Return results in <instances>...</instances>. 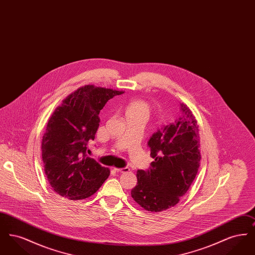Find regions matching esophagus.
<instances>
[{"label": "esophagus", "mask_w": 255, "mask_h": 255, "mask_svg": "<svg viewBox=\"0 0 255 255\" xmlns=\"http://www.w3.org/2000/svg\"><path fill=\"white\" fill-rule=\"evenodd\" d=\"M115 171H117V172H121V173H125V172H129L130 169L128 168V167H123V168H114Z\"/></svg>", "instance_id": "obj_1"}]
</instances>
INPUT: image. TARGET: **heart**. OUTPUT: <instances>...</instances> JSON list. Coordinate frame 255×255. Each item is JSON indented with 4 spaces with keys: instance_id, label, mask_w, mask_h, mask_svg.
Listing matches in <instances>:
<instances>
[{
    "instance_id": "obj_1",
    "label": "heart",
    "mask_w": 255,
    "mask_h": 255,
    "mask_svg": "<svg viewBox=\"0 0 255 255\" xmlns=\"http://www.w3.org/2000/svg\"><path fill=\"white\" fill-rule=\"evenodd\" d=\"M150 115V108L148 104L141 100L131 101L126 108V117H139L146 121Z\"/></svg>"
}]
</instances>
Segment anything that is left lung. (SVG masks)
<instances>
[{
  "label": "left lung",
  "instance_id": "8db88e82",
  "mask_svg": "<svg viewBox=\"0 0 255 255\" xmlns=\"http://www.w3.org/2000/svg\"><path fill=\"white\" fill-rule=\"evenodd\" d=\"M181 116L153 133L147 145L154 158L147 170H137L132 198L145 210L159 212L176 206L194 181L200 166L199 128L184 104Z\"/></svg>",
  "mask_w": 255,
  "mask_h": 255
}]
</instances>
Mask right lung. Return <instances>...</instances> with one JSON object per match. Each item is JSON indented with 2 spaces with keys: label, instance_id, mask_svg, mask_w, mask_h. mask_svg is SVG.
Listing matches in <instances>:
<instances>
[{
  "label": "right lung",
  "instance_id": "add662e5",
  "mask_svg": "<svg viewBox=\"0 0 255 255\" xmlns=\"http://www.w3.org/2000/svg\"><path fill=\"white\" fill-rule=\"evenodd\" d=\"M123 92L94 85L75 91L63 100L49 119L42 140L45 174L62 197L82 200L95 194L110 170L89 158V140L99 126V113L108 100Z\"/></svg>",
  "mask_w": 255,
  "mask_h": 255
}]
</instances>
